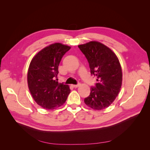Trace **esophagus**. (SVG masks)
<instances>
[{
  "label": "esophagus",
  "instance_id": "esophagus-1",
  "mask_svg": "<svg viewBox=\"0 0 150 150\" xmlns=\"http://www.w3.org/2000/svg\"><path fill=\"white\" fill-rule=\"evenodd\" d=\"M79 85H80V83H78V84H72V86L73 88H78Z\"/></svg>",
  "mask_w": 150,
  "mask_h": 150
}]
</instances>
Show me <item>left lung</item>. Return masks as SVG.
I'll list each match as a JSON object with an SVG mask.
<instances>
[{
	"label": "left lung",
	"mask_w": 150,
	"mask_h": 150,
	"mask_svg": "<svg viewBox=\"0 0 150 150\" xmlns=\"http://www.w3.org/2000/svg\"><path fill=\"white\" fill-rule=\"evenodd\" d=\"M78 47L88 59L91 74L97 78L84 103L95 110H103L111 105L120 91L122 75L120 61L112 50L99 42L91 41Z\"/></svg>",
	"instance_id": "8db88e82"
}]
</instances>
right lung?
<instances>
[{
	"label": "right lung",
	"mask_w": 150,
	"mask_h": 150,
	"mask_svg": "<svg viewBox=\"0 0 150 150\" xmlns=\"http://www.w3.org/2000/svg\"><path fill=\"white\" fill-rule=\"evenodd\" d=\"M71 47L61 43L49 45L32 59L28 72V87L38 104L46 110L62 106L71 90L68 85L56 81L59 64Z\"/></svg>",
	"instance_id": "obj_1"
}]
</instances>
